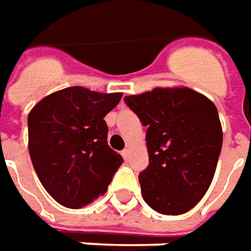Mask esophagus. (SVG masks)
<instances>
[{
  "mask_svg": "<svg viewBox=\"0 0 251 251\" xmlns=\"http://www.w3.org/2000/svg\"><path fill=\"white\" fill-rule=\"evenodd\" d=\"M121 155H122V157H124L125 160H129V156H130V151L126 148V150H124L122 152H121Z\"/></svg>",
  "mask_w": 251,
  "mask_h": 251,
  "instance_id": "obj_1",
  "label": "esophagus"
}]
</instances>
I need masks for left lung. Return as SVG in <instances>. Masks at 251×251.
I'll use <instances>...</instances> for the list:
<instances>
[{
  "label": "left lung",
  "mask_w": 251,
  "mask_h": 251,
  "mask_svg": "<svg viewBox=\"0 0 251 251\" xmlns=\"http://www.w3.org/2000/svg\"><path fill=\"white\" fill-rule=\"evenodd\" d=\"M124 100L148 127L150 164L138 175L144 201L163 215L190 211L211 185L222 151L216 106L189 88H155Z\"/></svg>",
  "instance_id": "obj_1"
}]
</instances>
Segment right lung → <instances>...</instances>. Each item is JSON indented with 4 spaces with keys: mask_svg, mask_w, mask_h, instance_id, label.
I'll list each match as a JSON object with an SVG mask.
<instances>
[{
    "mask_svg": "<svg viewBox=\"0 0 251 251\" xmlns=\"http://www.w3.org/2000/svg\"><path fill=\"white\" fill-rule=\"evenodd\" d=\"M122 94L69 87L28 115V150L38 178L61 205L78 209L104 194L124 162L107 144L104 117Z\"/></svg>",
    "mask_w": 251,
    "mask_h": 251,
    "instance_id": "add662e5",
    "label": "right lung"
}]
</instances>
